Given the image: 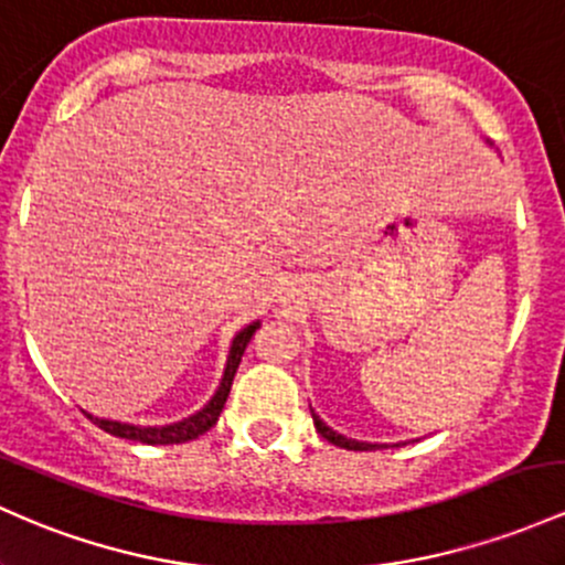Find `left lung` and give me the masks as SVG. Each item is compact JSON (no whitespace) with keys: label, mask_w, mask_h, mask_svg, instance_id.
Segmentation results:
<instances>
[{"label":"left lung","mask_w":565,"mask_h":565,"mask_svg":"<svg viewBox=\"0 0 565 565\" xmlns=\"http://www.w3.org/2000/svg\"><path fill=\"white\" fill-rule=\"evenodd\" d=\"M313 426H316V431H319L321 437L327 439V443L338 445V448H345V450H377V448H383V445H373V443H359V439H349V437H343V434L332 431L330 426H327L324 420H321L319 415H316V413H313Z\"/></svg>","instance_id":"obj_1"}]
</instances>
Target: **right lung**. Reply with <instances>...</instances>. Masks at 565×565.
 <instances>
[{"label":"right lung","mask_w":565,"mask_h":565,"mask_svg":"<svg viewBox=\"0 0 565 565\" xmlns=\"http://www.w3.org/2000/svg\"><path fill=\"white\" fill-rule=\"evenodd\" d=\"M259 330V321H254V324L244 327L238 334L233 338V345H231V353H227V364H225V375H222V383L220 388H216L212 399L203 405V411H198L195 415H190V418L179 420V424H169V426H134V424H120V420H107V418H96V415L85 413L93 424L98 426V429L115 434V437H122V439H134V443H145V445H179V443H190V439L201 437L203 431H209L212 426L216 424V418H220L222 407H225L227 402V394H231V386H233V377H235V370H238L241 364V356H244L246 345H249L252 334Z\"/></svg>","instance_id":"1"}]
</instances>
